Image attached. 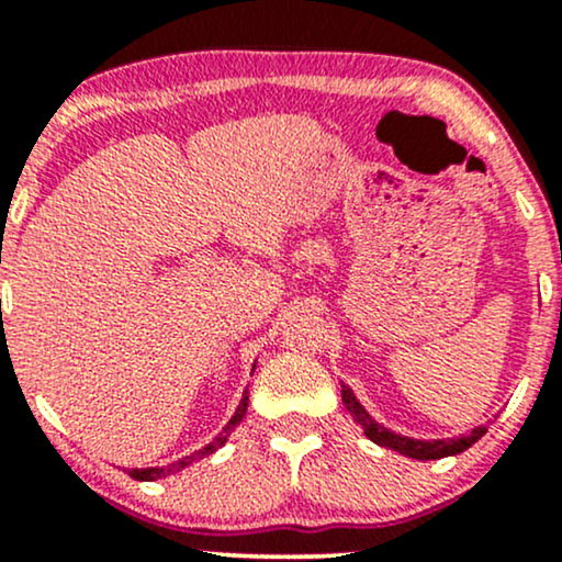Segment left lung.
I'll return each instance as SVG.
<instances>
[{
	"mask_svg": "<svg viewBox=\"0 0 562 562\" xmlns=\"http://www.w3.org/2000/svg\"><path fill=\"white\" fill-rule=\"evenodd\" d=\"M340 396H344V404H346L348 415H351L353 420L362 425L364 436L370 438V441H375L378 447L398 451V454H404V457H412V460H441V457L460 454V451H465L468 447H473V443L479 441L483 434H486V428H483V425H481V428L470 430L468 436L438 438V441H420V438L398 436V434H393V430L383 428V425L372 420L370 412H367L364 406L357 402L353 391L348 389V385H344V383H340Z\"/></svg>",
	"mask_w": 562,
	"mask_h": 562,
	"instance_id": "left-lung-1",
	"label": "left lung"
}]
</instances>
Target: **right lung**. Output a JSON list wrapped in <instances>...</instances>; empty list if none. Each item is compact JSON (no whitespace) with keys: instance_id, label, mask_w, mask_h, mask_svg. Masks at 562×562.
<instances>
[{"instance_id":"obj_1","label":"right lung","mask_w":562,"mask_h":562,"mask_svg":"<svg viewBox=\"0 0 562 562\" xmlns=\"http://www.w3.org/2000/svg\"><path fill=\"white\" fill-rule=\"evenodd\" d=\"M245 412H248V389H245L243 398H240V406H237V409H235V415H232V420L227 423V428H224L222 434H218V436L214 438V441L209 443V447L198 449L195 454H190V457H182V460H179V462H171V465H164V468H132V470H128V475H132L134 481H158V479H166V475H173V473H179V470H184L187 465H192V462L203 460L205 454H214L216 449H222L224 443H227V438H229L232 430H235L237 425L243 423Z\"/></svg>"}]
</instances>
